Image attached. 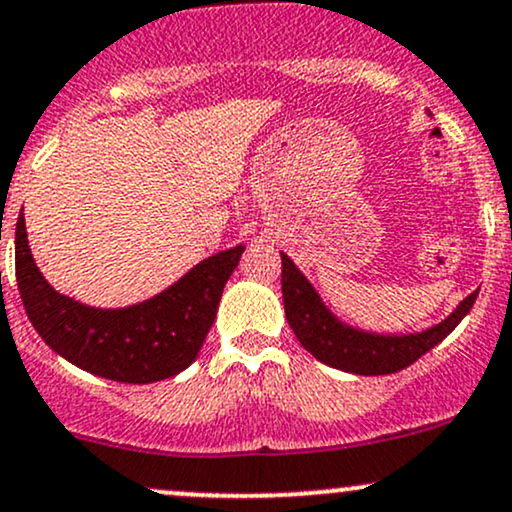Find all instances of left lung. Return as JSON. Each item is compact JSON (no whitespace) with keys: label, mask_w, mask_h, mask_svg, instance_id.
Returning <instances> with one entry per match:
<instances>
[{"label":"left lung","mask_w":512,"mask_h":512,"mask_svg":"<svg viewBox=\"0 0 512 512\" xmlns=\"http://www.w3.org/2000/svg\"><path fill=\"white\" fill-rule=\"evenodd\" d=\"M282 296L284 311L291 330L299 342L328 367L342 372L379 376L406 369L462 323L471 311L479 291L469 294L442 323L432 325L423 333L384 335L352 328L325 306L318 291L301 274V269L282 252Z\"/></svg>","instance_id":"obj_1"}]
</instances>
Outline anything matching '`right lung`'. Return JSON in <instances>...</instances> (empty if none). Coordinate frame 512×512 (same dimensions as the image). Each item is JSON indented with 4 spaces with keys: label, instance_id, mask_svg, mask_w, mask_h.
<instances>
[{
    "label": "right lung",
    "instance_id": "right-lung-1",
    "mask_svg": "<svg viewBox=\"0 0 512 512\" xmlns=\"http://www.w3.org/2000/svg\"><path fill=\"white\" fill-rule=\"evenodd\" d=\"M16 284L36 333L50 350L89 374L121 384H153L184 372L199 355L223 286L245 247L216 252L170 289L126 308H94L58 294L36 267L24 213L16 221Z\"/></svg>",
    "mask_w": 512,
    "mask_h": 512
}]
</instances>
